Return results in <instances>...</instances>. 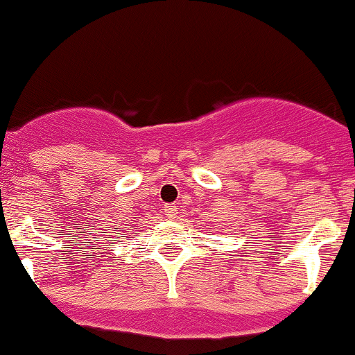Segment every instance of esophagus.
<instances>
[{"mask_svg": "<svg viewBox=\"0 0 355 355\" xmlns=\"http://www.w3.org/2000/svg\"><path fill=\"white\" fill-rule=\"evenodd\" d=\"M164 213L167 214V218H171V220H173V218H176V214H178V206L176 205H166Z\"/></svg>", "mask_w": 355, "mask_h": 355, "instance_id": "1", "label": "esophagus"}]
</instances>
